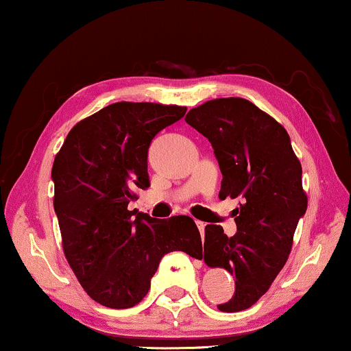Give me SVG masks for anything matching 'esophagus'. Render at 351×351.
<instances>
[{"mask_svg": "<svg viewBox=\"0 0 351 351\" xmlns=\"http://www.w3.org/2000/svg\"><path fill=\"white\" fill-rule=\"evenodd\" d=\"M196 222V227H198V230L201 232V234H203V232H204V227H206V223L204 222H201V220H195Z\"/></svg>", "mask_w": 351, "mask_h": 351, "instance_id": "1", "label": "esophagus"}]
</instances>
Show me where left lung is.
I'll list each match as a JSON object with an SVG mask.
<instances>
[{
    "instance_id": "8db88e82",
    "label": "left lung",
    "mask_w": 351,
    "mask_h": 351,
    "mask_svg": "<svg viewBox=\"0 0 351 351\" xmlns=\"http://www.w3.org/2000/svg\"><path fill=\"white\" fill-rule=\"evenodd\" d=\"M185 121L209 138L222 172L220 198H241L237 233L206 225L204 262L234 276V294L220 311H241L268 291L285 267L299 220L305 215L302 166L289 134L270 114L239 97L209 100Z\"/></svg>"
}]
</instances>
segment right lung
Instances as JSON below:
<instances>
[{"mask_svg": "<svg viewBox=\"0 0 351 351\" xmlns=\"http://www.w3.org/2000/svg\"><path fill=\"white\" fill-rule=\"evenodd\" d=\"M185 107L117 102L71 129L52 166L54 210L66 261L83 289L110 308H131L150 289L167 252L198 258L203 244L189 215L153 219L128 204L147 190L153 137Z\"/></svg>", "mask_w": 351, "mask_h": 351, "instance_id": "obj_1", "label": "right lung"}]
</instances>
